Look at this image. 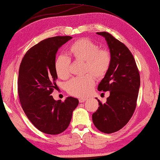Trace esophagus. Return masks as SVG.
Returning <instances> with one entry per match:
<instances>
[{
  "mask_svg": "<svg viewBox=\"0 0 160 160\" xmlns=\"http://www.w3.org/2000/svg\"><path fill=\"white\" fill-rule=\"evenodd\" d=\"M85 100H86V99H85V98H79V102H80V103H83V102H84Z\"/></svg>",
  "mask_w": 160,
  "mask_h": 160,
  "instance_id": "obj_1",
  "label": "esophagus"
}]
</instances>
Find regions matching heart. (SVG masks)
<instances>
[{
    "mask_svg": "<svg viewBox=\"0 0 160 160\" xmlns=\"http://www.w3.org/2000/svg\"><path fill=\"white\" fill-rule=\"evenodd\" d=\"M69 52L75 60L83 62V73L91 74L72 78L66 83V89L69 94L84 98L91 93L95 85L92 76L101 79L107 75L111 65V54L107 49H100L98 44L87 38L74 42L70 46ZM70 65L68 57L58 56L54 64L57 75L61 79H67L71 75Z\"/></svg>",
    "mask_w": 160,
    "mask_h": 160,
    "instance_id": "obj_1",
    "label": "heart"
}]
</instances>
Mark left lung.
I'll list each match as a JSON object with an SVG mask.
<instances>
[{"label":"left lung","mask_w":160,"mask_h":160,"mask_svg":"<svg viewBox=\"0 0 160 160\" xmlns=\"http://www.w3.org/2000/svg\"><path fill=\"white\" fill-rule=\"evenodd\" d=\"M105 38L112 57L111 67L99 83V91H109L106 103L98 99L99 107L92 115L100 132L111 134L125 126L133 115L141 84L140 74L130 51L107 32H97Z\"/></svg>","instance_id":"left-lung-1"}]
</instances>
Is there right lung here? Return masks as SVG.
I'll return each mask as SVG.
<instances>
[{
	"mask_svg": "<svg viewBox=\"0 0 160 160\" xmlns=\"http://www.w3.org/2000/svg\"><path fill=\"white\" fill-rule=\"evenodd\" d=\"M71 38L58 36L41 41L28 50L19 66L18 91L22 107L31 123L48 134L56 135L67 129L79 104L73 97L62 102L51 96L57 88L56 53Z\"/></svg>",
	"mask_w": 160,
	"mask_h": 160,
	"instance_id": "1",
	"label": "right lung"
}]
</instances>
